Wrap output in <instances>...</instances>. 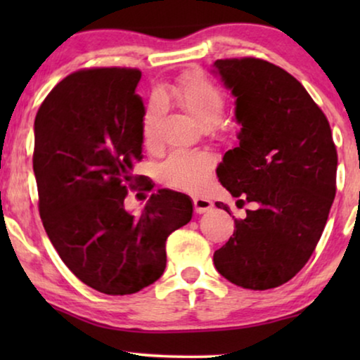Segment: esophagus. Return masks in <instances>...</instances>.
<instances>
[{"label": "esophagus", "instance_id": "1", "mask_svg": "<svg viewBox=\"0 0 360 360\" xmlns=\"http://www.w3.org/2000/svg\"><path fill=\"white\" fill-rule=\"evenodd\" d=\"M193 206H195L196 213L203 214V213H206V211H210L211 208H213V201L208 198H203V196H195Z\"/></svg>", "mask_w": 360, "mask_h": 360}]
</instances>
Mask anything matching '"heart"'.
<instances>
[{"instance_id":"obj_1","label":"heart","mask_w":360,"mask_h":360,"mask_svg":"<svg viewBox=\"0 0 360 360\" xmlns=\"http://www.w3.org/2000/svg\"><path fill=\"white\" fill-rule=\"evenodd\" d=\"M165 96L188 112L201 127H214L224 116L226 101L223 91L198 73L181 77L165 91ZM160 112V100L152 98L141 122L142 139L146 144L154 142ZM211 169H213V159L208 154L175 150L159 165L157 174L162 184L172 188L200 191L208 180Z\"/></svg>"}]
</instances>
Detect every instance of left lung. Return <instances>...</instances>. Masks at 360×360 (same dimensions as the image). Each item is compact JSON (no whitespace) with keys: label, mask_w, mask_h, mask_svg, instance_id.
<instances>
[{"label":"left lung","mask_w":360,"mask_h":360,"mask_svg":"<svg viewBox=\"0 0 360 360\" xmlns=\"http://www.w3.org/2000/svg\"><path fill=\"white\" fill-rule=\"evenodd\" d=\"M213 67L236 98L240 124L238 146L216 174L238 203L255 205L244 219H234V233L213 262L238 287L275 288L304 267L326 226L338 170L331 127L283 68L252 57ZM216 206L229 213L228 205Z\"/></svg>","instance_id":"obj_1"}]
</instances>
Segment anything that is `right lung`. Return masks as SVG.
I'll return each instance as SVG.
<instances>
[{
	"label": "right lung",
	"mask_w": 360,
	"mask_h": 360,
	"mask_svg": "<svg viewBox=\"0 0 360 360\" xmlns=\"http://www.w3.org/2000/svg\"><path fill=\"white\" fill-rule=\"evenodd\" d=\"M139 80L137 68L75 72L49 93L34 121L44 229L63 264L106 295H131L159 280L167 238L193 214L188 196L172 190L152 193L139 214L124 208L142 160Z\"/></svg>",
	"instance_id": "right-lung-1"
}]
</instances>
